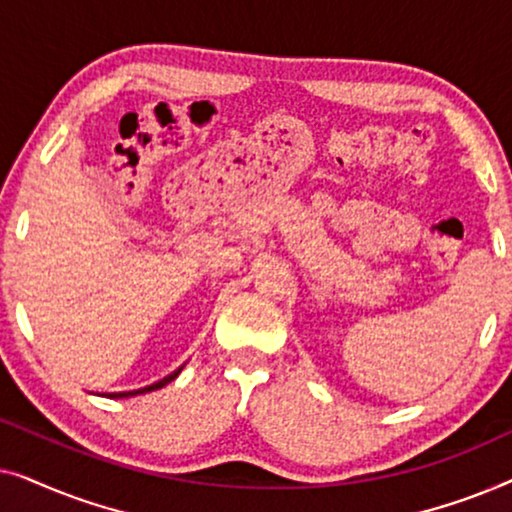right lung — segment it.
Returning <instances> with one entry per match:
<instances>
[{"mask_svg":"<svg viewBox=\"0 0 512 512\" xmlns=\"http://www.w3.org/2000/svg\"><path fill=\"white\" fill-rule=\"evenodd\" d=\"M184 368V366H181ZM181 368H177L174 370V373H170L167 377H163V380H158V382H153V384H149V387H142V389H132V391H116V394H102V396H107V398H130V396H139V394H149V391H156V389H163L165 384H170L174 377H177L179 373H181Z\"/></svg>","mask_w":512,"mask_h":512,"instance_id":"add662e5","label":"right lung"}]
</instances>
